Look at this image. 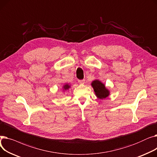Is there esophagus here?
<instances>
[{
    "instance_id": "obj_1",
    "label": "esophagus",
    "mask_w": 157,
    "mask_h": 157,
    "mask_svg": "<svg viewBox=\"0 0 157 157\" xmlns=\"http://www.w3.org/2000/svg\"><path fill=\"white\" fill-rule=\"evenodd\" d=\"M78 82L79 84H81V85H83L85 83V80L83 79V80H78Z\"/></svg>"
}]
</instances>
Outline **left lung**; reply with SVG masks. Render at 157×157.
I'll use <instances>...</instances> for the list:
<instances>
[{
  "mask_svg": "<svg viewBox=\"0 0 157 157\" xmlns=\"http://www.w3.org/2000/svg\"><path fill=\"white\" fill-rule=\"evenodd\" d=\"M92 86L94 90L95 94L97 98L99 99H104L108 97L109 95V90L107 89L105 86V85L103 84L99 80H95L92 81Z\"/></svg>",
  "mask_w": 157,
  "mask_h": 157,
  "instance_id": "1",
  "label": "left lung"
}]
</instances>
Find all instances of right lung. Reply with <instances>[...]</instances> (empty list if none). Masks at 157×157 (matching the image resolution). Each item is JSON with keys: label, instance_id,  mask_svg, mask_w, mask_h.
<instances>
[{"label": "right lung", "instance_id": "right-lung-1", "mask_svg": "<svg viewBox=\"0 0 157 157\" xmlns=\"http://www.w3.org/2000/svg\"><path fill=\"white\" fill-rule=\"evenodd\" d=\"M71 87V86L69 85V84H65V85H63V90H68L69 88Z\"/></svg>", "mask_w": 157, "mask_h": 157}]
</instances>
